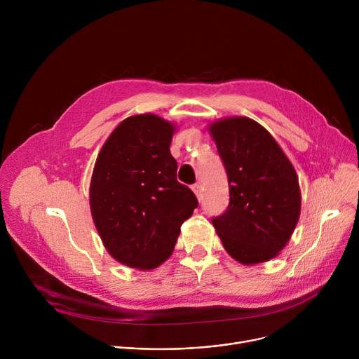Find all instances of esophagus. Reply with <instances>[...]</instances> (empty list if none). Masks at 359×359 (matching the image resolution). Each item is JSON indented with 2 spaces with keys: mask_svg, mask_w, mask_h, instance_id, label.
<instances>
[{
  "mask_svg": "<svg viewBox=\"0 0 359 359\" xmlns=\"http://www.w3.org/2000/svg\"><path fill=\"white\" fill-rule=\"evenodd\" d=\"M191 189H193L194 194L197 196V198H198V200H201V198H203V187H201V184H200V183H197V184H194Z\"/></svg>",
  "mask_w": 359,
  "mask_h": 359,
  "instance_id": "esophagus-1",
  "label": "esophagus"
}]
</instances>
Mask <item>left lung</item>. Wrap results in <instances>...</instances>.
I'll use <instances>...</instances> for the list:
<instances>
[{
  "mask_svg": "<svg viewBox=\"0 0 359 359\" xmlns=\"http://www.w3.org/2000/svg\"><path fill=\"white\" fill-rule=\"evenodd\" d=\"M224 163L230 203L213 226L226 251L244 264L273 260L290 241L301 213L298 176L271 133L245 116L209 123Z\"/></svg>",
  "mask_w": 359,
  "mask_h": 359,
  "instance_id": "left-lung-1",
  "label": "left lung"
}]
</instances>
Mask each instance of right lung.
Here are the masks:
<instances>
[{"instance_id":"1","label":"right lung","mask_w":359,"mask_h":359,"mask_svg":"<svg viewBox=\"0 0 359 359\" xmlns=\"http://www.w3.org/2000/svg\"><path fill=\"white\" fill-rule=\"evenodd\" d=\"M175 132L176 125L158 115H133L115 128L96 158L90 215L105 248L123 266L153 270L163 264L198 204L176 177Z\"/></svg>"}]
</instances>
